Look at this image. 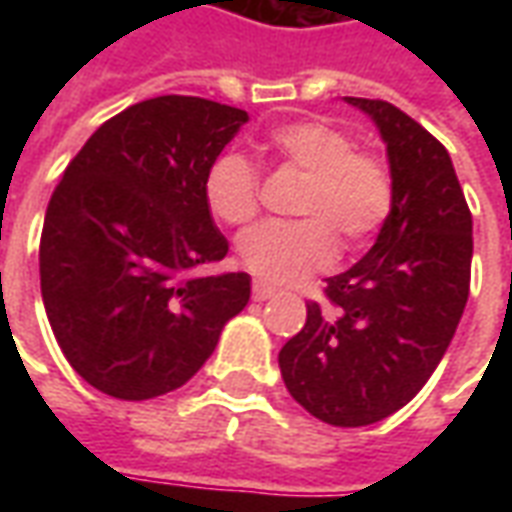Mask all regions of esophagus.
<instances>
[{"label":"esophagus","instance_id":"1","mask_svg":"<svg viewBox=\"0 0 512 512\" xmlns=\"http://www.w3.org/2000/svg\"><path fill=\"white\" fill-rule=\"evenodd\" d=\"M274 296V288L268 285V282H263V279H255L252 282V299L255 301H266Z\"/></svg>","mask_w":512,"mask_h":512}]
</instances>
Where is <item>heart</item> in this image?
<instances>
[{
	"mask_svg": "<svg viewBox=\"0 0 512 512\" xmlns=\"http://www.w3.org/2000/svg\"><path fill=\"white\" fill-rule=\"evenodd\" d=\"M285 167L304 169L293 222H266L241 235L238 257L252 274L290 282L329 266L340 238L351 246L370 241L395 205V183L386 161L356 147L351 134L321 117H301L271 128L263 139ZM208 211L224 224H249L260 213V169L238 150L211 158L202 178Z\"/></svg>",
	"mask_w": 512,
	"mask_h": 512,
	"instance_id": "heart-1",
	"label": "heart"
}]
</instances>
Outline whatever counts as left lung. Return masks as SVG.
Returning a JSON list of instances; mask_svg holds the SVG:
<instances>
[{"label":"left lung","instance_id":"1","mask_svg":"<svg viewBox=\"0 0 512 512\" xmlns=\"http://www.w3.org/2000/svg\"><path fill=\"white\" fill-rule=\"evenodd\" d=\"M386 142L395 205L376 246L326 279V304L279 351L296 403L321 422L362 428L425 386L458 329L472 279V211L447 147L378 98H348Z\"/></svg>","mask_w":512,"mask_h":512}]
</instances>
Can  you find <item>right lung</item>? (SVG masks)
<instances>
[{
	"label": "right lung",
	"instance_id": "add662e5",
	"mask_svg": "<svg viewBox=\"0 0 512 512\" xmlns=\"http://www.w3.org/2000/svg\"><path fill=\"white\" fill-rule=\"evenodd\" d=\"M249 115L158 95L109 117L71 158L40 233V293L79 376L117 400L189 381L249 301V274L197 277L227 255L202 178Z\"/></svg>",
	"mask_w": 512,
	"mask_h": 512
}]
</instances>
